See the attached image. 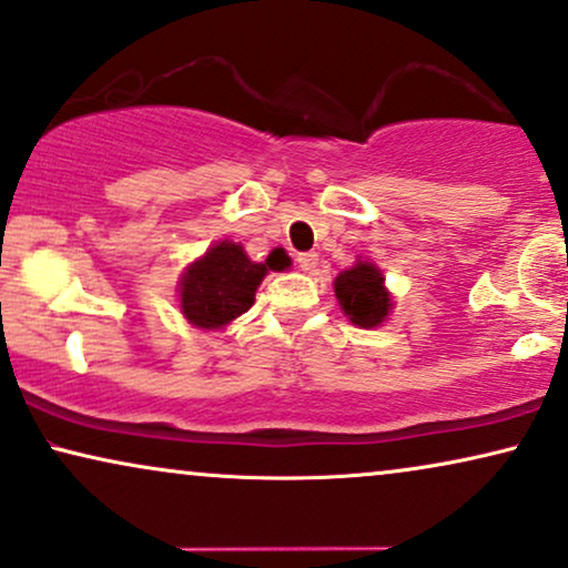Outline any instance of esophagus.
Instances as JSON below:
<instances>
[{
    "label": "esophagus",
    "instance_id": "esophagus-1",
    "mask_svg": "<svg viewBox=\"0 0 568 568\" xmlns=\"http://www.w3.org/2000/svg\"><path fill=\"white\" fill-rule=\"evenodd\" d=\"M297 263H300V268L305 271V274H313L315 266H318V255H315V253H300Z\"/></svg>",
    "mask_w": 568,
    "mask_h": 568
}]
</instances>
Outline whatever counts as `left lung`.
<instances>
[{"instance_id": "8db88e82", "label": "left lung", "mask_w": 568, "mask_h": 568, "mask_svg": "<svg viewBox=\"0 0 568 568\" xmlns=\"http://www.w3.org/2000/svg\"><path fill=\"white\" fill-rule=\"evenodd\" d=\"M334 294L342 313L352 321V326L359 328L383 326L394 311V297L383 271L363 257H357L355 266L344 268L334 278Z\"/></svg>"}]
</instances>
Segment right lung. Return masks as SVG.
<instances>
[{
  "label": "right lung",
  "mask_w": 568,
  "mask_h": 568,
  "mask_svg": "<svg viewBox=\"0 0 568 568\" xmlns=\"http://www.w3.org/2000/svg\"><path fill=\"white\" fill-rule=\"evenodd\" d=\"M268 271H284V261L276 253H271L266 263H255L240 242H213L182 271L176 286L180 311L190 326L201 331L226 328L253 307L257 286Z\"/></svg>",
  "instance_id": "1"
}]
</instances>
